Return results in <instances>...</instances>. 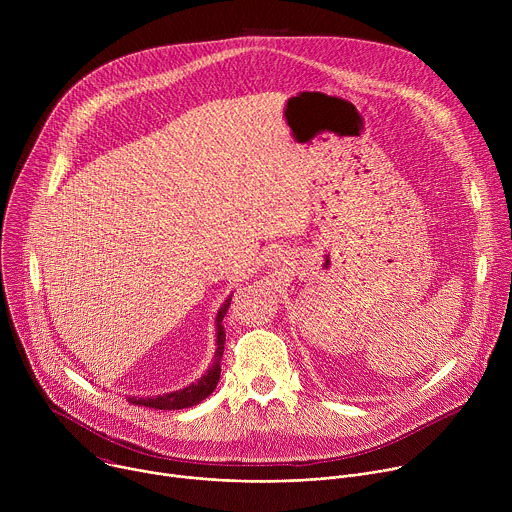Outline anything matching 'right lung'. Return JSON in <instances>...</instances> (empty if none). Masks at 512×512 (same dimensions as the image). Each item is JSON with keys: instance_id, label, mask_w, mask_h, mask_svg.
I'll list each match as a JSON object with an SVG mask.
<instances>
[{"instance_id": "add662e5", "label": "right lung", "mask_w": 512, "mask_h": 512, "mask_svg": "<svg viewBox=\"0 0 512 512\" xmlns=\"http://www.w3.org/2000/svg\"><path fill=\"white\" fill-rule=\"evenodd\" d=\"M231 306V298L223 304V308L218 310L216 314V352H214V360L210 364V369L206 371V375H202L196 383L174 391V393H166V395H158V397H127L129 403L133 405H143L150 409H186L192 407L196 403H200L202 399H206L218 385V379H221V358L225 352V326H223V318L227 314Z\"/></svg>"}]
</instances>
